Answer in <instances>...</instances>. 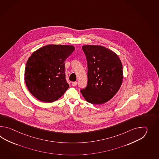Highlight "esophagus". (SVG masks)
<instances>
[{
    "label": "esophagus",
    "mask_w": 159,
    "mask_h": 159,
    "mask_svg": "<svg viewBox=\"0 0 159 159\" xmlns=\"http://www.w3.org/2000/svg\"><path fill=\"white\" fill-rule=\"evenodd\" d=\"M71 84H72V86H76V85L77 84V82H73L71 83Z\"/></svg>",
    "instance_id": "esophagus-1"
}]
</instances>
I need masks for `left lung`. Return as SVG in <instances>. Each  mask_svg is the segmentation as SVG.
<instances>
[{
    "label": "left lung",
    "mask_w": 159,
    "mask_h": 159,
    "mask_svg": "<svg viewBox=\"0 0 159 159\" xmlns=\"http://www.w3.org/2000/svg\"><path fill=\"white\" fill-rule=\"evenodd\" d=\"M88 62V84L81 93L86 101L101 105L110 101L122 85L121 60L117 54L101 45L82 46Z\"/></svg>",
    "instance_id": "8db88e82"
}]
</instances>
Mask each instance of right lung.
<instances>
[{
    "label": "right lung",
    "instance_id": "add662e5",
    "mask_svg": "<svg viewBox=\"0 0 159 159\" xmlns=\"http://www.w3.org/2000/svg\"><path fill=\"white\" fill-rule=\"evenodd\" d=\"M75 49L73 45L49 44L28 58L24 80L29 91L38 100L56 101L69 88L65 78V61Z\"/></svg>",
    "mask_w": 159,
    "mask_h": 159
}]
</instances>
